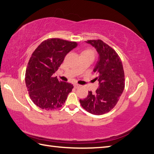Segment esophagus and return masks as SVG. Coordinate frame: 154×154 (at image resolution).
<instances>
[{
    "label": "esophagus",
    "instance_id": "esophagus-1",
    "mask_svg": "<svg viewBox=\"0 0 154 154\" xmlns=\"http://www.w3.org/2000/svg\"><path fill=\"white\" fill-rule=\"evenodd\" d=\"M81 87L80 85L77 84V83H75V84H74V87H75V88H78V87Z\"/></svg>",
    "mask_w": 154,
    "mask_h": 154
}]
</instances>
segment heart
Listing matches in <instances>:
<instances>
[{
  "mask_svg": "<svg viewBox=\"0 0 154 154\" xmlns=\"http://www.w3.org/2000/svg\"><path fill=\"white\" fill-rule=\"evenodd\" d=\"M94 51L91 49H87V50H85L82 51L81 55H91L94 57Z\"/></svg>",
  "mask_w": 154,
  "mask_h": 154,
  "instance_id": "heart-1",
  "label": "heart"
}]
</instances>
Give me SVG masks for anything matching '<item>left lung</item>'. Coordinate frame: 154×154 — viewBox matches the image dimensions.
Returning a JSON list of instances; mask_svg holds the SVG:
<instances>
[{
	"instance_id": "left-lung-1",
	"label": "left lung",
	"mask_w": 154,
	"mask_h": 154,
	"mask_svg": "<svg viewBox=\"0 0 154 154\" xmlns=\"http://www.w3.org/2000/svg\"><path fill=\"white\" fill-rule=\"evenodd\" d=\"M96 49L99 61L93 71L97 75L94 80L99 86L96 92L89 91L87 97L80 103L87 112L100 115L109 112L115 106L124 89V72L119 55L109 45L100 40H88Z\"/></svg>"
}]
</instances>
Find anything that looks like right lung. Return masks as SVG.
<instances>
[{"label": "right lung", "instance_id": "add662e5", "mask_svg": "<svg viewBox=\"0 0 154 154\" xmlns=\"http://www.w3.org/2000/svg\"><path fill=\"white\" fill-rule=\"evenodd\" d=\"M77 46L75 42L59 38L45 40L32 54L25 74L31 100L40 109L50 110L62 106L73 85L53 77L69 52Z\"/></svg>", "mask_w": 154, "mask_h": 154}]
</instances>
